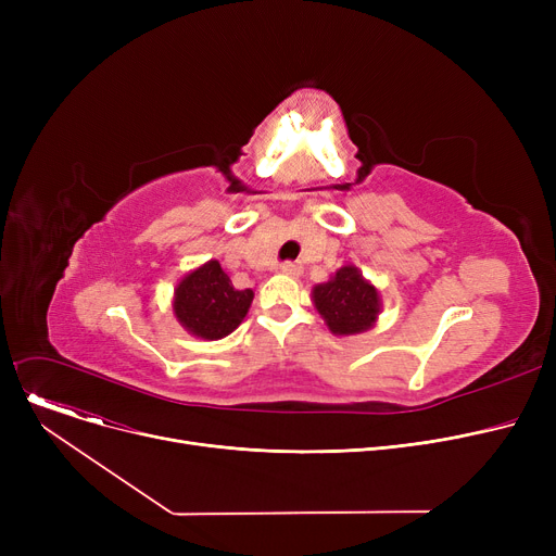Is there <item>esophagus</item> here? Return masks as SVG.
I'll list each match as a JSON object with an SVG mask.
<instances>
[{
  "label": "esophagus",
  "mask_w": 556,
  "mask_h": 556,
  "mask_svg": "<svg viewBox=\"0 0 556 556\" xmlns=\"http://www.w3.org/2000/svg\"><path fill=\"white\" fill-rule=\"evenodd\" d=\"M281 275H288V277H300L302 275V266L300 263H281V266L277 268Z\"/></svg>",
  "instance_id": "obj_1"
}]
</instances>
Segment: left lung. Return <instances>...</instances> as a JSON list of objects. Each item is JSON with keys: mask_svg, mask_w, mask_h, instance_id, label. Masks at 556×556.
<instances>
[{"mask_svg": "<svg viewBox=\"0 0 556 556\" xmlns=\"http://www.w3.org/2000/svg\"><path fill=\"white\" fill-rule=\"evenodd\" d=\"M311 300L333 336L365 333L381 315L378 288L356 266H342L325 283L313 286Z\"/></svg>", "mask_w": 556, "mask_h": 556, "instance_id": "obj_1", "label": "left lung"}]
</instances>
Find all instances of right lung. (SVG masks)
<instances>
[{"label": "right lung", "mask_w": 556, "mask_h": 556, "mask_svg": "<svg viewBox=\"0 0 556 556\" xmlns=\"http://www.w3.org/2000/svg\"><path fill=\"white\" fill-rule=\"evenodd\" d=\"M254 300V290H239L216 258L187 273L173 290V315L180 327L202 340H220L237 329Z\"/></svg>", "instance_id": "add662e5"}]
</instances>
